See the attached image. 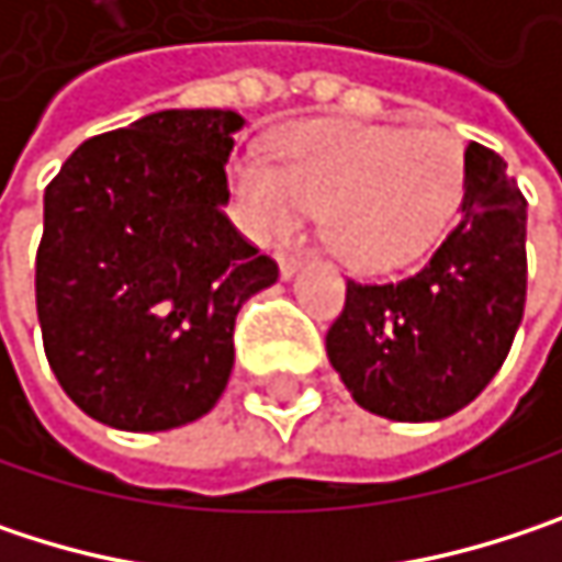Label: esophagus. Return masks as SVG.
I'll list each match as a JSON object with an SVG mask.
<instances>
[{
    "label": "esophagus",
    "instance_id": "1",
    "mask_svg": "<svg viewBox=\"0 0 562 562\" xmlns=\"http://www.w3.org/2000/svg\"><path fill=\"white\" fill-rule=\"evenodd\" d=\"M277 263H280L282 280H292V277L302 270V257H299V254H289V250H280V254H277Z\"/></svg>",
    "mask_w": 562,
    "mask_h": 562
}]
</instances>
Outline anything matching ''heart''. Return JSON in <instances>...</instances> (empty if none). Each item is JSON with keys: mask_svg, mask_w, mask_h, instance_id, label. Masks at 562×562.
Wrapping results in <instances>:
<instances>
[{"mask_svg": "<svg viewBox=\"0 0 562 562\" xmlns=\"http://www.w3.org/2000/svg\"><path fill=\"white\" fill-rule=\"evenodd\" d=\"M231 181L254 234H289L322 207L325 240L341 263L391 273L426 254L449 224L462 159L436 130L312 120L282 139L277 162L240 159Z\"/></svg>", "mask_w": 562, "mask_h": 562, "instance_id": "heart-1", "label": "heart"}]
</instances>
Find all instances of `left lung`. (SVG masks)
I'll use <instances>...</instances> for the list:
<instances>
[{
  "label": "left lung",
  "mask_w": 562,
  "mask_h": 562,
  "mask_svg": "<svg viewBox=\"0 0 562 562\" xmlns=\"http://www.w3.org/2000/svg\"><path fill=\"white\" fill-rule=\"evenodd\" d=\"M524 244L527 201L507 162L469 143L459 221L429 263L400 282L348 280L325 348L355 403L429 423L485 391L524 318Z\"/></svg>",
  "instance_id": "1"
}]
</instances>
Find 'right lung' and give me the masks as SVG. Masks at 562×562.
Wrapping results in <instances>:
<instances>
[{"mask_svg": "<svg viewBox=\"0 0 562 562\" xmlns=\"http://www.w3.org/2000/svg\"><path fill=\"white\" fill-rule=\"evenodd\" d=\"M237 130L234 110L149 113L77 146L45 188V355L97 423L162 432L227 387L237 312L280 277L224 214Z\"/></svg>", "mask_w": 562, "mask_h": 562, "instance_id": "obj_1", "label": "right lung"}]
</instances>
